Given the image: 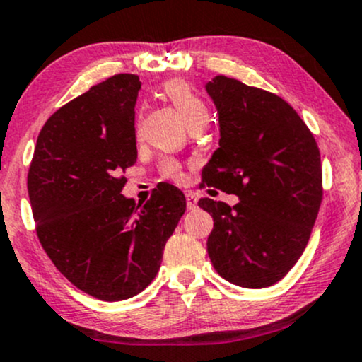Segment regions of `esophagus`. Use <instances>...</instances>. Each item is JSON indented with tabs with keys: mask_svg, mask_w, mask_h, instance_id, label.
<instances>
[{
	"mask_svg": "<svg viewBox=\"0 0 362 362\" xmlns=\"http://www.w3.org/2000/svg\"><path fill=\"white\" fill-rule=\"evenodd\" d=\"M186 205H188V209H197L198 205V197L192 192L186 193Z\"/></svg>",
	"mask_w": 362,
	"mask_h": 362,
	"instance_id": "esophagus-1",
	"label": "esophagus"
}]
</instances>
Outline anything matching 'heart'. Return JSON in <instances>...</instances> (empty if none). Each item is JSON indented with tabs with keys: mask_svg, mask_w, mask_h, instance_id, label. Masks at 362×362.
Masks as SVG:
<instances>
[{
	"mask_svg": "<svg viewBox=\"0 0 362 362\" xmlns=\"http://www.w3.org/2000/svg\"><path fill=\"white\" fill-rule=\"evenodd\" d=\"M162 93L176 107L185 124L189 129H200L209 123V105L197 92L182 80H170L164 83ZM162 176L173 181H182V168L176 159H164L160 162Z\"/></svg>",
	"mask_w": 362,
	"mask_h": 362,
	"instance_id": "b5f03b06",
	"label": "heart"
}]
</instances>
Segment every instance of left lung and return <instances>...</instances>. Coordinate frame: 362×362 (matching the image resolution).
Masks as SVG:
<instances>
[{"instance_id":"8db88e82","label":"left lung","mask_w":362,"mask_h":362,"mask_svg":"<svg viewBox=\"0 0 362 362\" xmlns=\"http://www.w3.org/2000/svg\"><path fill=\"white\" fill-rule=\"evenodd\" d=\"M221 140L203 182L239 203L200 198L214 218L206 241L221 277L247 289L274 286L296 265L322 205V160L315 136L275 93L224 75L205 85ZM203 186V185H202Z\"/></svg>"}]
</instances>
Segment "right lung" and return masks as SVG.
Here are the masks:
<instances>
[{"instance_id": "obj_1", "label": "right lung", "mask_w": 362, "mask_h": 362, "mask_svg": "<svg viewBox=\"0 0 362 362\" xmlns=\"http://www.w3.org/2000/svg\"><path fill=\"white\" fill-rule=\"evenodd\" d=\"M141 82L119 73L46 121L27 176L35 230L73 286L103 301L133 298L156 279L165 241L186 210L173 185L145 205L124 198L136 162L135 104Z\"/></svg>"}]
</instances>
